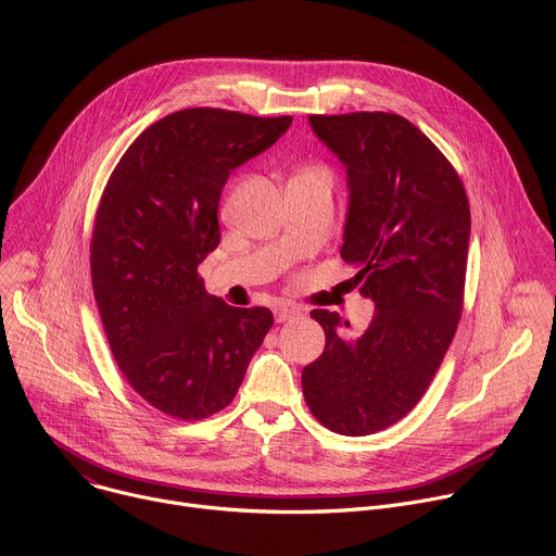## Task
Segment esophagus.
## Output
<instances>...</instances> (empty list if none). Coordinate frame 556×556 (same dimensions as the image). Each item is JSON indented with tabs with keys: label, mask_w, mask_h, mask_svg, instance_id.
<instances>
[{
	"label": "esophagus",
	"mask_w": 556,
	"mask_h": 556,
	"mask_svg": "<svg viewBox=\"0 0 556 556\" xmlns=\"http://www.w3.org/2000/svg\"><path fill=\"white\" fill-rule=\"evenodd\" d=\"M299 314L301 312L296 307H292V305H279V307H275V321L283 324V321L294 319V316H299Z\"/></svg>",
	"instance_id": "esophagus-1"
}]
</instances>
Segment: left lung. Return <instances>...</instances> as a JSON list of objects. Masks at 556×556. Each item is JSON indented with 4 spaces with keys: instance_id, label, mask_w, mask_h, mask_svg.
I'll return each instance as SVG.
<instances>
[{
    "instance_id": "8db88e82",
    "label": "left lung",
    "mask_w": 556,
    "mask_h": 556,
    "mask_svg": "<svg viewBox=\"0 0 556 556\" xmlns=\"http://www.w3.org/2000/svg\"><path fill=\"white\" fill-rule=\"evenodd\" d=\"M345 167L341 257L374 301L367 330L312 309L326 350L303 367L314 418L341 435H369L405 418L431 384L459 321L470 208L442 151L407 118L387 112L309 116Z\"/></svg>"
}]
</instances>
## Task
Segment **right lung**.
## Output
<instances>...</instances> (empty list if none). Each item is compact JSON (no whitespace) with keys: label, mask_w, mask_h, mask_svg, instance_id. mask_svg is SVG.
Segmentation results:
<instances>
[{"label":"right lung","mask_w":556,"mask_h":556,"mask_svg":"<svg viewBox=\"0 0 556 556\" xmlns=\"http://www.w3.org/2000/svg\"><path fill=\"white\" fill-rule=\"evenodd\" d=\"M292 116L193 108L147 127L116 165L92 235V286L112 354L155 409H224L273 326L268 307L213 296L198 266L219 244L232 169L273 147Z\"/></svg>","instance_id":"obj_1"}]
</instances>
